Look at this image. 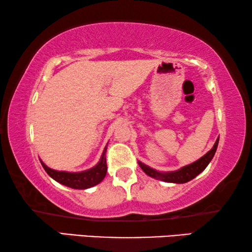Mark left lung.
Wrapping results in <instances>:
<instances>
[{
    "mask_svg": "<svg viewBox=\"0 0 252 252\" xmlns=\"http://www.w3.org/2000/svg\"><path fill=\"white\" fill-rule=\"evenodd\" d=\"M218 143H219V138L217 139L215 146L212 147L211 150L208 153H206L202 158H200L199 160L193 162V163L186 165V167H183L173 172H165V173L158 172L157 170L148 167V165L143 164L142 162H139V165L141 167L143 171L148 174V176L155 178L157 180L172 182V183H186L188 181L192 180L193 178L197 177L199 173H201L203 170L207 168L209 162L212 160L213 156H215V153L217 151V147H218Z\"/></svg>",
    "mask_w": 252,
    "mask_h": 252,
    "instance_id": "8db88e82",
    "label": "left lung"
}]
</instances>
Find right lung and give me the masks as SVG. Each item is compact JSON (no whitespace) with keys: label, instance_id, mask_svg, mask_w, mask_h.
<instances>
[{"label":"right lung","instance_id":"add662e5","mask_svg":"<svg viewBox=\"0 0 252 252\" xmlns=\"http://www.w3.org/2000/svg\"><path fill=\"white\" fill-rule=\"evenodd\" d=\"M105 151L106 147L104 149L103 153H102L101 160L95 167L92 169H89L87 171L82 172H65V171H57V170L50 169L49 167L41 162L42 167L44 168L46 173L54 179L55 181L64 185L72 189H88L93 186H96L103 180L106 174V158H105Z\"/></svg>","mask_w":252,"mask_h":252}]
</instances>
